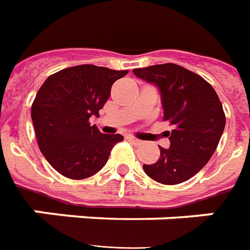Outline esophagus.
Wrapping results in <instances>:
<instances>
[{"label":"esophagus","mask_w":250,"mask_h":250,"mask_svg":"<svg viewBox=\"0 0 250 250\" xmlns=\"http://www.w3.org/2000/svg\"><path fill=\"white\" fill-rule=\"evenodd\" d=\"M128 141H130V142H132V143H135V145H142V141H141V139H138V138H135V137H128Z\"/></svg>","instance_id":"1"}]
</instances>
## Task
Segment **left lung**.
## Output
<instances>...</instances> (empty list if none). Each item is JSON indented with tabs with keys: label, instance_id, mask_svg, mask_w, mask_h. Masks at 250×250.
<instances>
[{
	"label": "left lung",
	"instance_id": "left-lung-1",
	"mask_svg": "<svg viewBox=\"0 0 250 250\" xmlns=\"http://www.w3.org/2000/svg\"><path fill=\"white\" fill-rule=\"evenodd\" d=\"M134 74L161 90L170 147H160L155 164L143 170L155 181L174 186L193 177L208 162L226 125L222 103L204 78L174 63L134 69Z\"/></svg>",
	"mask_w": 250,
	"mask_h": 250
}]
</instances>
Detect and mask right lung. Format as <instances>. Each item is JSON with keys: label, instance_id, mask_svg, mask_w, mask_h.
Returning <instances> with one entry per match:
<instances>
[{"label": "right lung", "instance_id": "add662e5", "mask_svg": "<svg viewBox=\"0 0 250 250\" xmlns=\"http://www.w3.org/2000/svg\"><path fill=\"white\" fill-rule=\"evenodd\" d=\"M128 70L78 64L47 78L36 93L31 118L40 151L58 173L88 179L107 164L120 134H103L89 123L99 116L111 86Z\"/></svg>", "mask_w": 250, "mask_h": 250}]
</instances>
